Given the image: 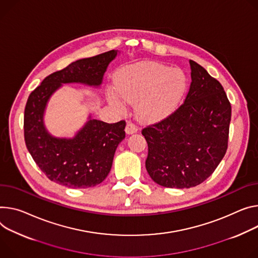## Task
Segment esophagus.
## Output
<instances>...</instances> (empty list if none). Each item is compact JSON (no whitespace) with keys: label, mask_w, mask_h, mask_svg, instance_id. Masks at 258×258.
I'll use <instances>...</instances> for the list:
<instances>
[{"label":"esophagus","mask_w":258,"mask_h":258,"mask_svg":"<svg viewBox=\"0 0 258 258\" xmlns=\"http://www.w3.org/2000/svg\"><path fill=\"white\" fill-rule=\"evenodd\" d=\"M138 132V127L135 125V123H133L132 121H128L126 123V126H125V133L127 135H132V134H135Z\"/></svg>","instance_id":"esophagus-1"}]
</instances>
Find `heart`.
Here are the masks:
<instances>
[{"instance_id": "heart-1", "label": "heart", "mask_w": 258, "mask_h": 258, "mask_svg": "<svg viewBox=\"0 0 258 258\" xmlns=\"http://www.w3.org/2000/svg\"><path fill=\"white\" fill-rule=\"evenodd\" d=\"M186 84L182 70L155 61L126 67L115 78L117 93L125 101L137 102L139 115L147 120L158 119L172 112L178 106ZM118 95L112 90L108 92L112 103L121 105Z\"/></svg>"}]
</instances>
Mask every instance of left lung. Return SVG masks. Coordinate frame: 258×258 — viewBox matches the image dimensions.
I'll return each mask as SVG.
<instances>
[{
  "label": "left lung",
  "mask_w": 258,
  "mask_h": 258,
  "mask_svg": "<svg viewBox=\"0 0 258 258\" xmlns=\"http://www.w3.org/2000/svg\"><path fill=\"white\" fill-rule=\"evenodd\" d=\"M191 83L184 103L169 117L142 131L148 144L146 170L170 188H190L212 175L228 141L231 107L206 69L189 60Z\"/></svg>",
  "instance_id": "left-lung-1"
}]
</instances>
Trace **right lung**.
Wrapping results in <instances>:
<instances>
[{"mask_svg": "<svg viewBox=\"0 0 258 258\" xmlns=\"http://www.w3.org/2000/svg\"><path fill=\"white\" fill-rule=\"evenodd\" d=\"M119 53L78 59L46 77L31 93L25 109V141L29 152L47 178L70 188H87L108 176L117 146L125 138V121L106 123L88 116L73 138L52 136L44 113L53 93L67 83L100 87L109 63Z\"/></svg>", "mask_w": 258, "mask_h": 258, "instance_id": "1", "label": "right lung"}]
</instances>
